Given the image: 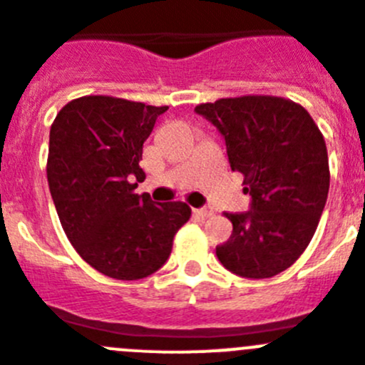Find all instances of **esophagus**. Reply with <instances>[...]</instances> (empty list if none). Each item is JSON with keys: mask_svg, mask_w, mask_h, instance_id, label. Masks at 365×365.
<instances>
[{"mask_svg": "<svg viewBox=\"0 0 365 365\" xmlns=\"http://www.w3.org/2000/svg\"><path fill=\"white\" fill-rule=\"evenodd\" d=\"M194 212H196L200 217H212V215H214V208L212 207H201V208H196Z\"/></svg>", "mask_w": 365, "mask_h": 365, "instance_id": "obj_1", "label": "esophagus"}]
</instances>
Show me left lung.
Masks as SVG:
<instances>
[{
  "label": "left lung",
  "instance_id": "1",
  "mask_svg": "<svg viewBox=\"0 0 365 365\" xmlns=\"http://www.w3.org/2000/svg\"><path fill=\"white\" fill-rule=\"evenodd\" d=\"M196 114L222 135L251 197L247 212L226 214L233 232L215 255L242 278L274 277L305 251L327 205L323 133L302 105L274 96L225 98L197 105Z\"/></svg>",
  "mask_w": 365,
  "mask_h": 365
}]
</instances>
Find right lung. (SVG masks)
<instances>
[{
    "mask_svg": "<svg viewBox=\"0 0 365 365\" xmlns=\"http://www.w3.org/2000/svg\"><path fill=\"white\" fill-rule=\"evenodd\" d=\"M168 107L110 96L69 101L49 130L48 183L67 239L105 277L140 280L162 267L189 221L182 201L135 194L143 144Z\"/></svg>",
    "mask_w": 365,
    "mask_h": 365,
    "instance_id": "right-lung-1",
    "label": "right lung"
}]
</instances>
